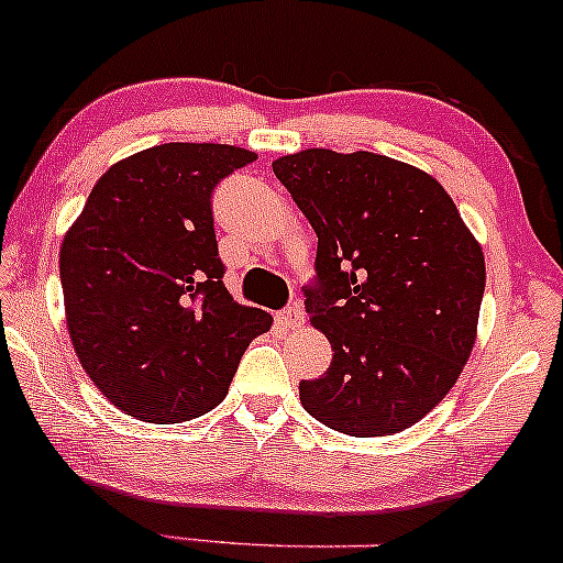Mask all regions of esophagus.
<instances>
[{
  "mask_svg": "<svg viewBox=\"0 0 563 563\" xmlns=\"http://www.w3.org/2000/svg\"><path fill=\"white\" fill-rule=\"evenodd\" d=\"M280 320L286 328H301L303 325L301 303H288V307L280 312Z\"/></svg>",
  "mask_w": 563,
  "mask_h": 563,
  "instance_id": "1",
  "label": "esophagus"
}]
</instances>
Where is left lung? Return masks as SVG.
Masks as SVG:
<instances>
[{
    "instance_id": "8db88e82",
    "label": "left lung",
    "mask_w": 563,
    "mask_h": 563,
    "mask_svg": "<svg viewBox=\"0 0 563 563\" xmlns=\"http://www.w3.org/2000/svg\"><path fill=\"white\" fill-rule=\"evenodd\" d=\"M275 177L318 235L303 309L333 346L301 380L303 410L328 429H410L452 389L476 339L484 256L434 177L376 153L283 156Z\"/></svg>"
}]
</instances>
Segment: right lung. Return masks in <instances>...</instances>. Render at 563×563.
<instances>
[{"mask_svg": "<svg viewBox=\"0 0 563 563\" xmlns=\"http://www.w3.org/2000/svg\"><path fill=\"white\" fill-rule=\"evenodd\" d=\"M251 151L166 142L100 177L60 249L76 357L126 416L190 421L228 397L273 318L224 288L211 196Z\"/></svg>", "mask_w": 563, "mask_h": 563, "instance_id": "1", "label": "right lung"}]
</instances>
